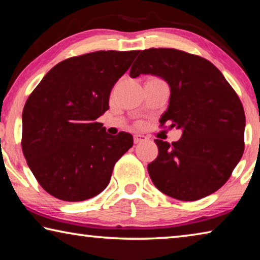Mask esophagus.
<instances>
[{
  "instance_id": "obj_1",
  "label": "esophagus",
  "mask_w": 260,
  "mask_h": 260,
  "mask_svg": "<svg viewBox=\"0 0 260 260\" xmlns=\"http://www.w3.org/2000/svg\"><path fill=\"white\" fill-rule=\"evenodd\" d=\"M149 139L147 138V136L144 135H140V134H135L134 135V143L138 144L140 142H144V141H148Z\"/></svg>"
}]
</instances>
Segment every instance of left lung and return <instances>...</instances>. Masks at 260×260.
Listing matches in <instances>:
<instances>
[{
	"label": "left lung",
	"instance_id": "obj_1",
	"mask_svg": "<svg viewBox=\"0 0 260 260\" xmlns=\"http://www.w3.org/2000/svg\"><path fill=\"white\" fill-rule=\"evenodd\" d=\"M152 74L169 83L160 126L182 129L177 142L155 140L158 156L148 172L158 190L197 201L221 188L244 151L245 114L239 96L208 59L172 48L141 51L129 76Z\"/></svg>",
	"mask_w": 260,
	"mask_h": 260
}]
</instances>
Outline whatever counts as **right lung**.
Here are the masks:
<instances>
[{
  "instance_id": "obj_1",
  "label": "right lung",
  "mask_w": 260,
  "mask_h": 260,
  "mask_svg": "<svg viewBox=\"0 0 260 260\" xmlns=\"http://www.w3.org/2000/svg\"><path fill=\"white\" fill-rule=\"evenodd\" d=\"M138 54L102 50L71 57L28 96L21 148L35 179L56 199L81 202L99 195L133 146L131 134L110 135L96 119L109 110L112 87Z\"/></svg>"
}]
</instances>
